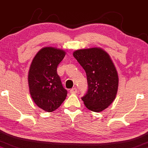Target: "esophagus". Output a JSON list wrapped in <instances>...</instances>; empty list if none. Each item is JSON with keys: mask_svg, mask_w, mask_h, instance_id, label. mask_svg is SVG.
I'll use <instances>...</instances> for the list:
<instances>
[{"mask_svg": "<svg viewBox=\"0 0 148 148\" xmlns=\"http://www.w3.org/2000/svg\"><path fill=\"white\" fill-rule=\"evenodd\" d=\"M70 93H71V94H77V88H76V87H74V88H72L71 90H70Z\"/></svg>", "mask_w": 148, "mask_h": 148, "instance_id": "1", "label": "esophagus"}]
</instances>
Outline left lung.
Segmentation results:
<instances>
[{"label": "left lung", "mask_w": 148, "mask_h": 148, "mask_svg": "<svg viewBox=\"0 0 148 148\" xmlns=\"http://www.w3.org/2000/svg\"><path fill=\"white\" fill-rule=\"evenodd\" d=\"M86 74L88 91L82 98L90 111L101 112L116 98L119 77L109 55L101 48L79 49L73 53Z\"/></svg>", "instance_id": "8db88e82"}]
</instances>
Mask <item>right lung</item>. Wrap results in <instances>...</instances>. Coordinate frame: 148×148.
<instances>
[{
    "instance_id": "1",
    "label": "right lung",
    "mask_w": 148,
    "mask_h": 148,
    "mask_svg": "<svg viewBox=\"0 0 148 148\" xmlns=\"http://www.w3.org/2000/svg\"><path fill=\"white\" fill-rule=\"evenodd\" d=\"M64 56L65 52L62 49L44 47L37 52L30 65L29 93L37 106L45 111L57 109L67 95L57 71Z\"/></svg>"
}]
</instances>
